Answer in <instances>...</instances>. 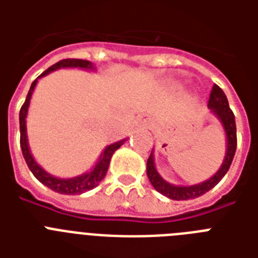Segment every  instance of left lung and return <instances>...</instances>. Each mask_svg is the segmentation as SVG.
<instances>
[{
	"instance_id": "left-lung-1",
	"label": "left lung",
	"mask_w": 258,
	"mask_h": 258,
	"mask_svg": "<svg viewBox=\"0 0 258 258\" xmlns=\"http://www.w3.org/2000/svg\"><path fill=\"white\" fill-rule=\"evenodd\" d=\"M208 107L220 119L221 124H222L225 130V134H226V154H225V159L222 162V165H221L220 170L210 179L205 180L202 183L192 184V186H175V184L166 182L159 175V172L155 169V163H154L153 151H151L149 159H147V176H149L150 182H151V184H153L157 191H159L162 196L167 197L170 200L186 201L194 200L197 197L204 196L205 192L212 190L224 178L230 165H232V161L233 158H234L237 149L236 119H234V113H233V111L229 107L226 95L217 84L213 86L210 97H209L208 101Z\"/></svg>"
}]
</instances>
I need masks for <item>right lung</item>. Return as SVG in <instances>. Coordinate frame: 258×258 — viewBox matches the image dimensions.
Here are the masks:
<instances>
[{
  "label": "right lung",
  "mask_w": 258,
  "mask_h": 258,
  "mask_svg": "<svg viewBox=\"0 0 258 258\" xmlns=\"http://www.w3.org/2000/svg\"><path fill=\"white\" fill-rule=\"evenodd\" d=\"M60 68H82V70H93V64L88 60H80V58H66V60H60L58 62L53 64L52 67H49L48 70L44 71L40 76H38L30 86L29 92L26 95L25 103L22 104L21 109H20V145H21L22 155L25 158V162L29 170L33 172V175L37 178L42 184H45L46 187H49L50 190H53L56 192H60V194H68V196H76V194H83V192L88 191V190H92L93 187H96L97 184L100 183L101 179L104 178L105 174H107V170H108L109 161H111V157L112 154L116 151L119 147H120L123 143L125 142V139L119 142H115L112 145L107 146L103 153H101L99 161L95 165L91 171L86 172V174H82V175L74 176V178H67V179H62V178H56V176L50 175L45 170L42 169L41 166L38 165L37 162L34 161L32 154H30L29 145H28V137H26V113H28V108H29V101L30 97H32V93H33V89L37 84V80L45 75L50 74L52 71L60 70Z\"/></svg>",
  "instance_id": "obj_1"
}]
</instances>
